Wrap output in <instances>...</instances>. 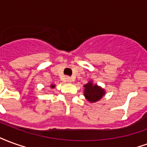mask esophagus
I'll return each instance as SVG.
<instances>
[{
	"mask_svg": "<svg viewBox=\"0 0 147 147\" xmlns=\"http://www.w3.org/2000/svg\"><path fill=\"white\" fill-rule=\"evenodd\" d=\"M66 81H67V83H71L72 82V79L71 78V77H66Z\"/></svg>",
	"mask_w": 147,
	"mask_h": 147,
	"instance_id": "34e87169",
	"label": "esophagus"
}]
</instances>
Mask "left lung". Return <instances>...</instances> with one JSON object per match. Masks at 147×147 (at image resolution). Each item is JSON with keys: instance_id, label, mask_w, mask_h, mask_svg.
<instances>
[{"instance_id": "8db88e82", "label": "left lung", "mask_w": 147, "mask_h": 147, "mask_svg": "<svg viewBox=\"0 0 147 147\" xmlns=\"http://www.w3.org/2000/svg\"><path fill=\"white\" fill-rule=\"evenodd\" d=\"M84 96L90 102H96L105 95V90L97 84H93L92 81L84 85Z\"/></svg>"}]
</instances>
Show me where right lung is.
Wrapping results in <instances>:
<instances>
[{"mask_svg": "<svg viewBox=\"0 0 147 147\" xmlns=\"http://www.w3.org/2000/svg\"><path fill=\"white\" fill-rule=\"evenodd\" d=\"M50 87H51V88H54L55 85H53V84H52L51 86H50Z\"/></svg>", "mask_w": 147, "mask_h": 147, "instance_id": "obj_1", "label": "right lung"}]
</instances>
